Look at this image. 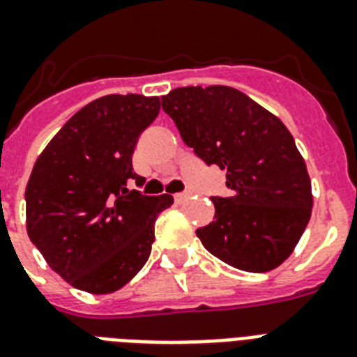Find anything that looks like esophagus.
I'll use <instances>...</instances> for the list:
<instances>
[{"instance_id": "34e87169", "label": "esophagus", "mask_w": 357, "mask_h": 357, "mask_svg": "<svg viewBox=\"0 0 357 357\" xmlns=\"http://www.w3.org/2000/svg\"><path fill=\"white\" fill-rule=\"evenodd\" d=\"M188 196H190L188 192H179V194H176V196H174V199H176L178 203H185L188 199Z\"/></svg>"}]
</instances>
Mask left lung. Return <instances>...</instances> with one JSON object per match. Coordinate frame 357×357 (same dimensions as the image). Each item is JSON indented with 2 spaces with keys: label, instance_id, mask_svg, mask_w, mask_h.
I'll use <instances>...</instances> for the list:
<instances>
[{
  "label": "left lung",
  "instance_id": "left-lung-1",
  "mask_svg": "<svg viewBox=\"0 0 357 357\" xmlns=\"http://www.w3.org/2000/svg\"><path fill=\"white\" fill-rule=\"evenodd\" d=\"M161 107L206 165L227 170L229 197H212L214 221L196 230L203 247L247 272L280 266L312 214V187L294 137L278 116L238 89L179 86Z\"/></svg>",
  "mask_w": 357,
  "mask_h": 357
}]
</instances>
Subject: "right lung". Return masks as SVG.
I'll use <instances>...</instances> for the list:
<instances>
[{
  "instance_id": "right-lung-1",
  "label": "right lung",
  "mask_w": 357,
  "mask_h": 357,
  "mask_svg": "<svg viewBox=\"0 0 357 357\" xmlns=\"http://www.w3.org/2000/svg\"><path fill=\"white\" fill-rule=\"evenodd\" d=\"M160 98L110 94L85 105L36 160L26 183V232L63 280L91 294H110L151 256L154 221L170 194L130 190L139 134L160 114Z\"/></svg>"
}]
</instances>
